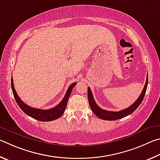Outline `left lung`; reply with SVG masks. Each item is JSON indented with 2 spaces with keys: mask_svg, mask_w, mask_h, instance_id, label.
I'll return each instance as SVG.
<instances>
[{
  "mask_svg": "<svg viewBox=\"0 0 160 160\" xmlns=\"http://www.w3.org/2000/svg\"><path fill=\"white\" fill-rule=\"evenodd\" d=\"M148 83V77L147 75L146 82H145V84L143 88V90H142L141 94L140 95L138 98L136 100V101L134 102L132 105H131L130 107L118 112L108 111L100 108L99 106L96 104V102H95L93 96V93H92L91 88L88 87V98L89 105H90V107L91 108V110L93 111V112L96 114L98 118L103 120H108V121H113V120L119 119L123 118V117H125L128 115H129V114L133 113V112L138 108V106L141 105L142 100H143L145 92H146V90H147Z\"/></svg>",
  "mask_w": 160,
  "mask_h": 160,
  "instance_id": "8db88e82",
  "label": "left lung"
}]
</instances>
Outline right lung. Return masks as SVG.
Returning <instances> with one entry per match:
<instances>
[{
    "instance_id": "1",
    "label": "right lung",
    "mask_w": 160,
    "mask_h": 160,
    "mask_svg": "<svg viewBox=\"0 0 160 160\" xmlns=\"http://www.w3.org/2000/svg\"><path fill=\"white\" fill-rule=\"evenodd\" d=\"M76 84H77V83H73L72 84L69 86L64 98L58 105H56L55 107L53 108L49 109V110H41V109H36L30 107V106L25 104V103L22 101L20 99V98L18 96V93H16L15 87H14L13 79L12 78H11V86H12V93L16 102L19 105V107L20 108L22 109V110L23 111L25 114H27V115H29V117H32V118L41 122L53 121V120L60 118V117L62 115L64 110H65L66 109L67 102H68L70 94H71L72 89L74 87Z\"/></svg>"
}]
</instances>
